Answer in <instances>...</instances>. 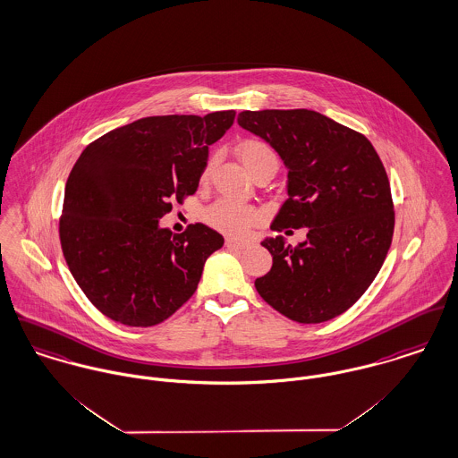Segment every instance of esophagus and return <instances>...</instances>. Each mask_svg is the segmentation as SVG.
Masks as SVG:
<instances>
[{
  "label": "esophagus",
  "mask_w": 458,
  "mask_h": 458,
  "mask_svg": "<svg viewBox=\"0 0 458 458\" xmlns=\"http://www.w3.org/2000/svg\"><path fill=\"white\" fill-rule=\"evenodd\" d=\"M225 247L233 250H245L249 249V242H243V240H236V238H227L225 240Z\"/></svg>",
  "instance_id": "34e87169"
}]
</instances>
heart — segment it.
I'll return each mask as SVG.
<instances>
[{
    "label": "heart",
    "mask_w": 458,
    "mask_h": 458,
    "mask_svg": "<svg viewBox=\"0 0 458 458\" xmlns=\"http://www.w3.org/2000/svg\"><path fill=\"white\" fill-rule=\"evenodd\" d=\"M238 154L249 171H251L253 167L260 166V165H266V163L278 165L275 150L266 141H260V140L243 141L238 148ZM208 169L209 166L205 167L203 178L208 176ZM205 218L209 225H213L215 229H218L222 233L243 234L250 225L259 218V211L245 203L236 201V199L224 198V199L215 201L207 209Z\"/></svg>",
    "instance_id": "obj_1"
}]
</instances>
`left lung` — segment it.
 I'll return each mask as SVG.
<instances>
[{"mask_svg": "<svg viewBox=\"0 0 458 458\" xmlns=\"http://www.w3.org/2000/svg\"><path fill=\"white\" fill-rule=\"evenodd\" d=\"M238 124L267 141L289 171V199L271 229L308 227L297 247L284 236L260 243L273 266L255 289L293 322H327L368 291L390 249L386 171L364 134L313 110H245Z\"/></svg>", "mask_w": 458, "mask_h": 458, "instance_id": "left-lung-1", "label": "left lung"}]
</instances>
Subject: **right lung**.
<instances>
[{"instance_id": "right-lung-1", "label": "right lung", "mask_w": 458, "mask_h": 458, "mask_svg": "<svg viewBox=\"0 0 458 458\" xmlns=\"http://www.w3.org/2000/svg\"><path fill=\"white\" fill-rule=\"evenodd\" d=\"M234 117H145L85 147L66 182L59 238L75 282L108 318L150 327L198 289L222 234L205 224L173 234L159 220L171 199L198 191L208 147Z\"/></svg>"}]
</instances>
